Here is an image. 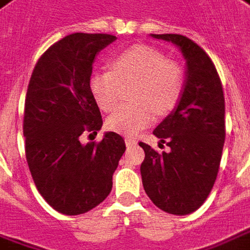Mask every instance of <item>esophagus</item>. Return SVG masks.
<instances>
[{"instance_id":"esophagus-1","label":"esophagus","mask_w":250,"mask_h":250,"mask_svg":"<svg viewBox=\"0 0 250 250\" xmlns=\"http://www.w3.org/2000/svg\"><path fill=\"white\" fill-rule=\"evenodd\" d=\"M125 142L127 146H130V145H134V144H137V140L133 138V137H125Z\"/></svg>"}]
</instances>
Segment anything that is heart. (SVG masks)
Listing matches in <instances>:
<instances>
[{
  "mask_svg": "<svg viewBox=\"0 0 250 250\" xmlns=\"http://www.w3.org/2000/svg\"><path fill=\"white\" fill-rule=\"evenodd\" d=\"M135 83L134 104H125L106 120L108 128L133 135L151 125L155 113L166 115L176 108L184 91V70L165 54L146 45H134L110 59V69H98L90 76V90L105 112L116 108L122 85Z\"/></svg>",
  "mask_w": 250,
  "mask_h": 250,
  "instance_id": "obj_1",
  "label": "heart"
}]
</instances>
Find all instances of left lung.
<instances>
[{"label":"left lung","mask_w":250,"mask_h":250,"mask_svg":"<svg viewBox=\"0 0 250 250\" xmlns=\"http://www.w3.org/2000/svg\"><path fill=\"white\" fill-rule=\"evenodd\" d=\"M176 44L187 61L183 97L153 134L170 151L158 152L140 142L142 185L159 209L184 216L198 210L219 173L226 140L223 85L209 55L181 34H152ZM160 144V146H162Z\"/></svg>","instance_id":"left-lung-1"}]
</instances>
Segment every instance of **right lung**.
Segmentation results:
<instances>
[{
  "mask_svg": "<svg viewBox=\"0 0 250 250\" xmlns=\"http://www.w3.org/2000/svg\"><path fill=\"white\" fill-rule=\"evenodd\" d=\"M115 40L69 34L40 56L31 73L23 117L26 159L41 196L62 214H83L104 202L125 151L113 131L99 142L80 141L102 127L88 80L97 54Z\"/></svg>",
  "mask_w": 250,
  "mask_h": 250,
  "instance_id": "1",
  "label": "right lung"
}]
</instances>
